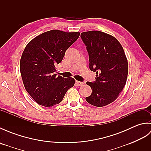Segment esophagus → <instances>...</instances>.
<instances>
[{
	"label": "esophagus",
	"instance_id": "1",
	"mask_svg": "<svg viewBox=\"0 0 151 151\" xmlns=\"http://www.w3.org/2000/svg\"><path fill=\"white\" fill-rule=\"evenodd\" d=\"M76 84H77L79 86H81L84 84V83H83L82 82H80V81H76Z\"/></svg>",
	"mask_w": 151,
	"mask_h": 151
}]
</instances>
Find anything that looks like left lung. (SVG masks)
Returning <instances> with one entry per match:
<instances>
[{"mask_svg": "<svg viewBox=\"0 0 151 151\" xmlns=\"http://www.w3.org/2000/svg\"><path fill=\"white\" fill-rule=\"evenodd\" d=\"M89 58V69L96 72L95 82H87L91 95L88 103L102 107L113 102L126 84L129 64L123 47L110 34L92 30L81 33Z\"/></svg>", "mask_w": 151, "mask_h": 151, "instance_id": "obj_1", "label": "left lung"}]
</instances>
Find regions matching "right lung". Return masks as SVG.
I'll list each match as a JSON object with an SVG mask.
<instances>
[{
	"label": "right lung",
	"mask_w": 151,
	"mask_h": 151,
	"mask_svg": "<svg viewBox=\"0 0 151 151\" xmlns=\"http://www.w3.org/2000/svg\"><path fill=\"white\" fill-rule=\"evenodd\" d=\"M79 36L78 32L52 30L34 37L25 47L20 60L21 75L25 89L37 104L45 107L59 104L73 87V78L56 76L54 72Z\"/></svg>",
	"instance_id": "obj_1"
}]
</instances>
